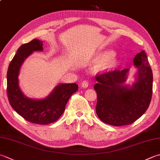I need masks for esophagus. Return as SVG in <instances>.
<instances>
[{"label": "esophagus", "mask_w": 160, "mask_h": 160, "mask_svg": "<svg viewBox=\"0 0 160 160\" xmlns=\"http://www.w3.org/2000/svg\"><path fill=\"white\" fill-rule=\"evenodd\" d=\"M88 85H89V82L86 80L82 81V83H81V87H84V88H87V87H88Z\"/></svg>", "instance_id": "34e87169"}]
</instances>
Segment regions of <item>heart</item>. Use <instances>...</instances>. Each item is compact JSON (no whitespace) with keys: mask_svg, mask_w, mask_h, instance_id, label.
<instances>
[{"mask_svg":"<svg viewBox=\"0 0 160 160\" xmlns=\"http://www.w3.org/2000/svg\"><path fill=\"white\" fill-rule=\"evenodd\" d=\"M97 59L99 62H103L102 69L103 70H111L115 68L117 64V60L114 56L113 51H108L100 54Z\"/></svg>","mask_w":160,"mask_h":160,"instance_id":"1","label":"heart"}]
</instances>
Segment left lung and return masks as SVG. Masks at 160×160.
Here are the masks:
<instances>
[{
  "instance_id": "8db88e82",
  "label": "left lung",
  "mask_w": 160,
  "mask_h": 160,
  "mask_svg": "<svg viewBox=\"0 0 160 160\" xmlns=\"http://www.w3.org/2000/svg\"><path fill=\"white\" fill-rule=\"evenodd\" d=\"M137 68L132 86L125 84L129 69L96 75V114L105 123L114 126L132 124L148 108L152 93V72L144 51L135 55Z\"/></svg>"
}]
</instances>
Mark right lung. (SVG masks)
<instances>
[{
    "label": "right lung",
    "instance_id": "1",
    "mask_svg": "<svg viewBox=\"0 0 160 160\" xmlns=\"http://www.w3.org/2000/svg\"><path fill=\"white\" fill-rule=\"evenodd\" d=\"M42 41L35 39L19 47L8 67L7 93L12 108L24 119L30 123L46 125L61 117L68 99L78 91V85L76 83L58 84L48 96L41 100L29 98L23 94L18 86L21 66L34 51H42Z\"/></svg>",
    "mask_w": 160,
    "mask_h": 160
}]
</instances>
